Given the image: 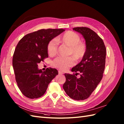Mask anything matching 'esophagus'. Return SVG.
<instances>
[{
  "instance_id": "34e87169",
  "label": "esophagus",
  "mask_w": 124,
  "mask_h": 124,
  "mask_svg": "<svg viewBox=\"0 0 124 124\" xmlns=\"http://www.w3.org/2000/svg\"><path fill=\"white\" fill-rule=\"evenodd\" d=\"M58 72H59V74H60V75H62V74H63V73L62 72H61V71H60V70H59Z\"/></svg>"
}]
</instances>
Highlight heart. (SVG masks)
Here are the masks:
<instances>
[{
  "label": "heart",
  "mask_w": 124,
  "mask_h": 124,
  "mask_svg": "<svg viewBox=\"0 0 124 124\" xmlns=\"http://www.w3.org/2000/svg\"><path fill=\"white\" fill-rule=\"evenodd\" d=\"M59 42L65 44L70 47L68 55L72 56L69 57L56 58L52 61V64L54 67L61 70H66L69 67L74 64V59L76 61L82 59L86 52V45L84 42L80 41V38L77 34L72 31H68L56 38L49 41L47 45V50L49 54L54 56L57 54Z\"/></svg>",
  "instance_id": "heart-1"
}]
</instances>
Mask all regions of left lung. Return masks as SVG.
Instances as JSON below:
<instances>
[{"mask_svg": "<svg viewBox=\"0 0 124 124\" xmlns=\"http://www.w3.org/2000/svg\"><path fill=\"white\" fill-rule=\"evenodd\" d=\"M73 29L85 39L86 52L81 62L72 68V72L75 74H64L66 81L63 88L72 99L84 100L90 97L103 77L106 48L102 39L89 28L77 27ZM77 74H80L79 78L76 77Z\"/></svg>", "mask_w": 124, "mask_h": 124, "instance_id": "obj_1", "label": "left lung"}]
</instances>
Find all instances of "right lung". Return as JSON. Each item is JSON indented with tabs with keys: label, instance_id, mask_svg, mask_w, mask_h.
I'll use <instances>...</instances> for the list:
<instances>
[{
	"label": "right lung",
	"instance_id": "1",
	"mask_svg": "<svg viewBox=\"0 0 124 124\" xmlns=\"http://www.w3.org/2000/svg\"><path fill=\"white\" fill-rule=\"evenodd\" d=\"M64 29H41L28 34L17 44L13 55L12 65L19 89L26 97L37 99L43 95L49 84L58 74L55 69H38V64L48 57L49 41Z\"/></svg>",
	"mask_w": 124,
	"mask_h": 124
}]
</instances>
